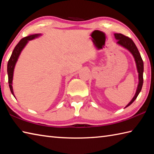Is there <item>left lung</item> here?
Masks as SVG:
<instances>
[{
	"instance_id": "1",
	"label": "left lung",
	"mask_w": 154,
	"mask_h": 154,
	"mask_svg": "<svg viewBox=\"0 0 154 154\" xmlns=\"http://www.w3.org/2000/svg\"><path fill=\"white\" fill-rule=\"evenodd\" d=\"M114 35H115V38L117 40V43L125 48V49H127L128 51H129V52L133 55L135 59V63H136L137 72L138 73H139V83H138L136 93H135L134 97L131 99V101L129 102L128 105H126L125 107H127L135 100V99L137 98L138 95H139V93H140L141 88H142L143 82V62L142 59H141L140 53L137 49L136 45H135L134 42L132 41L130 38L126 37V36L121 34V33H115Z\"/></svg>"
}]
</instances>
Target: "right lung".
Segmentation results:
<instances>
[{
    "label": "right lung",
    "mask_w": 154,
    "mask_h": 154,
    "mask_svg": "<svg viewBox=\"0 0 154 154\" xmlns=\"http://www.w3.org/2000/svg\"><path fill=\"white\" fill-rule=\"evenodd\" d=\"M41 34H35V35H31L29 36H27L23 38L19 42L16 47H14V49L13 51V53L9 59L7 64V73H8V84L9 87H10L11 91L12 94L14 95L13 86H12V83H13V72L15 64L18 60V58L20 55L21 51L23 49V48L25 47L26 43H28L29 41H31L32 39H34L35 38L38 37V36H40Z\"/></svg>",
    "instance_id": "1"
}]
</instances>
